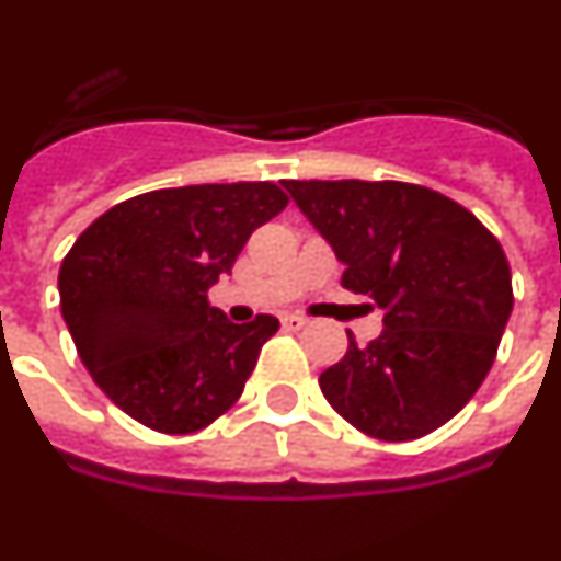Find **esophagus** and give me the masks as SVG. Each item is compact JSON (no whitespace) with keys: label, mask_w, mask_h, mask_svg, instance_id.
<instances>
[{"label":"esophagus","mask_w":561,"mask_h":561,"mask_svg":"<svg viewBox=\"0 0 561 561\" xmlns=\"http://www.w3.org/2000/svg\"><path fill=\"white\" fill-rule=\"evenodd\" d=\"M305 324H308V319L299 317V313H288V317H282V328H285V331H302Z\"/></svg>","instance_id":"obj_1"}]
</instances>
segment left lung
<instances>
[{
  "label": "left lung",
  "instance_id": "1",
  "mask_svg": "<svg viewBox=\"0 0 561 561\" xmlns=\"http://www.w3.org/2000/svg\"><path fill=\"white\" fill-rule=\"evenodd\" d=\"M345 265L342 288L385 310V331L319 376L333 411L374 439L411 442L462 411L513 310L499 239L459 202L411 182L285 179Z\"/></svg>",
  "mask_w": 561,
  "mask_h": 561
}]
</instances>
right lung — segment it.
<instances>
[{"label":"right lung","mask_w":561,"mask_h":561,"mask_svg":"<svg viewBox=\"0 0 561 561\" xmlns=\"http://www.w3.org/2000/svg\"><path fill=\"white\" fill-rule=\"evenodd\" d=\"M285 205L273 182L164 187L82 230L59 267L62 317L116 408L150 431L193 433L242 397L279 319L233 324L208 290Z\"/></svg>","instance_id":"obj_1"}]
</instances>
